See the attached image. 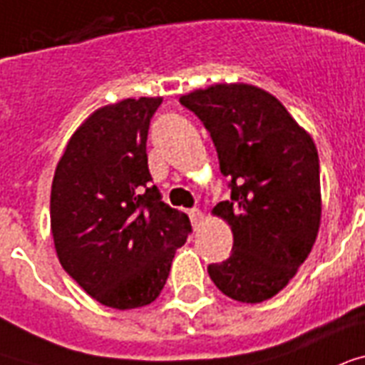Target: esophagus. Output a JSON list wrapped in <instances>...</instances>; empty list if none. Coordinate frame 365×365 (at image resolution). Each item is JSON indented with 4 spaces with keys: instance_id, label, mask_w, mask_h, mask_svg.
<instances>
[{
    "instance_id": "1",
    "label": "esophagus",
    "mask_w": 365,
    "mask_h": 365,
    "mask_svg": "<svg viewBox=\"0 0 365 365\" xmlns=\"http://www.w3.org/2000/svg\"><path fill=\"white\" fill-rule=\"evenodd\" d=\"M188 217H190L194 230H197V228L203 225V213L200 211V209H190V211H188Z\"/></svg>"
}]
</instances>
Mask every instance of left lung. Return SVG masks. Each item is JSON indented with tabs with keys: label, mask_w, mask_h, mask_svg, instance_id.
<instances>
[{
	"label": "left lung",
	"mask_w": 365,
	"mask_h": 365,
	"mask_svg": "<svg viewBox=\"0 0 365 365\" xmlns=\"http://www.w3.org/2000/svg\"><path fill=\"white\" fill-rule=\"evenodd\" d=\"M180 104L203 121L230 179V200L213 215L232 230V255L209 264V276L227 297L262 303L289 284L320 230L314 140L278 98L250 83L196 89Z\"/></svg>",
	"instance_id": "left-lung-1"
}]
</instances>
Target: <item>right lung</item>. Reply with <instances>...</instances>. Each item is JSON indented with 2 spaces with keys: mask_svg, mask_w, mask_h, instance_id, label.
Here are the masks:
<instances>
[{
  "mask_svg": "<svg viewBox=\"0 0 365 365\" xmlns=\"http://www.w3.org/2000/svg\"><path fill=\"white\" fill-rule=\"evenodd\" d=\"M162 97L123 98L95 110L68 140L51 186L56 257L110 309L156 301L190 219L162 202L146 156Z\"/></svg>",
  "mask_w": 365,
  "mask_h": 365,
  "instance_id": "1",
  "label": "right lung"
}]
</instances>
